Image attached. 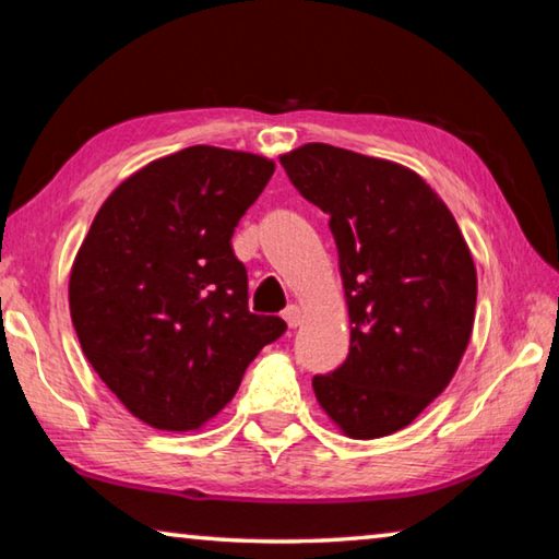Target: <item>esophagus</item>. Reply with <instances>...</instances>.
Instances as JSON below:
<instances>
[{
  "label": "esophagus",
  "instance_id": "34e87169",
  "mask_svg": "<svg viewBox=\"0 0 559 559\" xmlns=\"http://www.w3.org/2000/svg\"><path fill=\"white\" fill-rule=\"evenodd\" d=\"M283 320H286L288 328H298L302 323V316H300V308L298 306H288L283 310Z\"/></svg>",
  "mask_w": 559,
  "mask_h": 559
}]
</instances>
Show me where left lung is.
Here are the masks:
<instances>
[{
    "label": "left lung",
    "instance_id": "left-lung-1",
    "mask_svg": "<svg viewBox=\"0 0 559 559\" xmlns=\"http://www.w3.org/2000/svg\"><path fill=\"white\" fill-rule=\"evenodd\" d=\"M293 187L330 214L349 313V353L316 374L347 437L380 439L447 390L476 313V266L441 197L390 159L308 143L281 155Z\"/></svg>",
    "mask_w": 559,
    "mask_h": 559
}]
</instances>
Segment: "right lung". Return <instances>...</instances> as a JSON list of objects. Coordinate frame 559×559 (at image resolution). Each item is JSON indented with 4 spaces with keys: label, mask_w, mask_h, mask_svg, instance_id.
Segmentation results:
<instances>
[{
    "label": "right lung",
    "mask_w": 559,
    "mask_h": 559,
    "mask_svg": "<svg viewBox=\"0 0 559 559\" xmlns=\"http://www.w3.org/2000/svg\"><path fill=\"white\" fill-rule=\"evenodd\" d=\"M273 169L212 145L159 157L116 187L75 253L69 306L83 355L153 429H202L286 333L281 318L249 310L231 249Z\"/></svg>",
    "instance_id": "add662e5"
}]
</instances>
